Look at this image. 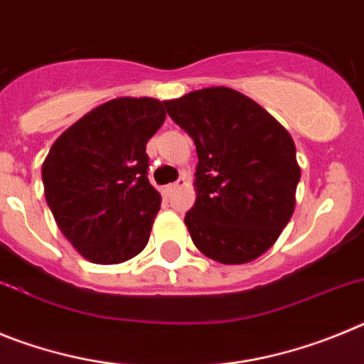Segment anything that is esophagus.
Returning <instances> with one entry per match:
<instances>
[{
    "instance_id": "1",
    "label": "esophagus",
    "mask_w": 364,
    "mask_h": 364,
    "mask_svg": "<svg viewBox=\"0 0 364 364\" xmlns=\"http://www.w3.org/2000/svg\"><path fill=\"white\" fill-rule=\"evenodd\" d=\"M184 186H186V176H180L176 182H173V184L167 186V191H169V195H175V193L178 191L180 188H184Z\"/></svg>"
}]
</instances>
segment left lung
<instances>
[{
	"instance_id": "left-lung-1",
	"label": "left lung",
	"mask_w": 364,
	"mask_h": 364,
	"mask_svg": "<svg viewBox=\"0 0 364 364\" xmlns=\"http://www.w3.org/2000/svg\"><path fill=\"white\" fill-rule=\"evenodd\" d=\"M198 154L197 202L184 222L193 244L222 264L269 250L290 222L301 169L288 131L230 87L164 102Z\"/></svg>"
}]
</instances>
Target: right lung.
<instances>
[{
  "label": "right lung",
  "mask_w": 364,
  "mask_h": 364,
  "mask_svg": "<svg viewBox=\"0 0 364 364\" xmlns=\"http://www.w3.org/2000/svg\"><path fill=\"white\" fill-rule=\"evenodd\" d=\"M164 120L159 100H111L70 125L45 159L54 220L95 264L125 262L149 240L162 197L147 178L146 146Z\"/></svg>",
  "instance_id": "obj_1"
}]
</instances>
